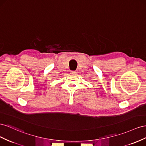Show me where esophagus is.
Wrapping results in <instances>:
<instances>
[{
    "label": "esophagus",
    "mask_w": 146,
    "mask_h": 146,
    "mask_svg": "<svg viewBox=\"0 0 146 146\" xmlns=\"http://www.w3.org/2000/svg\"><path fill=\"white\" fill-rule=\"evenodd\" d=\"M70 73L72 74H75L76 73V71H71Z\"/></svg>",
    "instance_id": "34e87169"
}]
</instances>
